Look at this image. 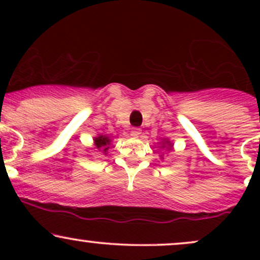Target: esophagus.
<instances>
[{
    "mask_svg": "<svg viewBox=\"0 0 260 260\" xmlns=\"http://www.w3.org/2000/svg\"><path fill=\"white\" fill-rule=\"evenodd\" d=\"M131 134H132L133 137H139L140 134H142V129H140V128H133V129L131 131Z\"/></svg>",
    "mask_w": 260,
    "mask_h": 260,
    "instance_id": "obj_1",
    "label": "esophagus"
}]
</instances>
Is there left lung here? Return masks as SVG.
Segmentation results:
<instances>
[{
  "label": "left lung",
  "mask_w": 260,
  "mask_h": 260,
  "mask_svg": "<svg viewBox=\"0 0 260 260\" xmlns=\"http://www.w3.org/2000/svg\"><path fill=\"white\" fill-rule=\"evenodd\" d=\"M160 143H161V147H160L161 149H164L165 151H169V153L170 151H174V143L170 142L169 139H162ZM161 159H164L162 155H161Z\"/></svg>",
  "instance_id": "8db88e82"
}]
</instances>
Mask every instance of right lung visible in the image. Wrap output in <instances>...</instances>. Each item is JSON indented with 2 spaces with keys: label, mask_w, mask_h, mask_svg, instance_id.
<instances>
[{
  "label": "right lung",
  "mask_w": 260,
  "mask_h": 260,
  "mask_svg": "<svg viewBox=\"0 0 260 260\" xmlns=\"http://www.w3.org/2000/svg\"><path fill=\"white\" fill-rule=\"evenodd\" d=\"M94 149L96 151H100L101 155H106L109 149L111 148V138L109 136H104V134H99V136L94 137Z\"/></svg>",
  "instance_id": "add662e5"
}]
</instances>
